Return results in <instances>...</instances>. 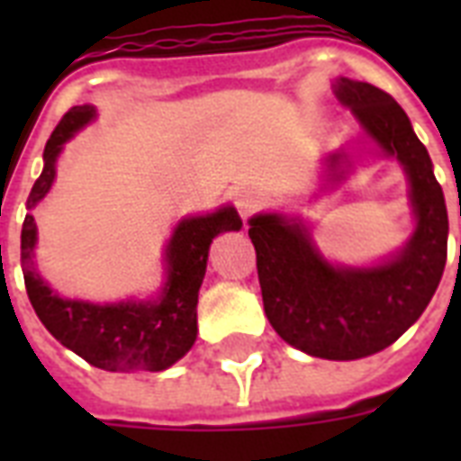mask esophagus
<instances>
[{"mask_svg":"<svg viewBox=\"0 0 461 461\" xmlns=\"http://www.w3.org/2000/svg\"><path fill=\"white\" fill-rule=\"evenodd\" d=\"M263 208V195L256 194V191H241V194L237 195V210L239 215L244 217H251L256 210Z\"/></svg>","mask_w":461,"mask_h":461,"instance_id":"obj_1","label":"esophagus"}]
</instances>
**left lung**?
Segmentation results:
<instances>
[{"label":"left lung","mask_w":461,"mask_h":461,"mask_svg":"<svg viewBox=\"0 0 461 461\" xmlns=\"http://www.w3.org/2000/svg\"><path fill=\"white\" fill-rule=\"evenodd\" d=\"M332 93L373 146L407 174L414 231L400 251L373 266L325 258L299 215L258 212L249 220L263 306L275 332L308 357L354 361L400 339L436 294L447 260V208L433 162L407 112L371 83L335 78ZM354 158L322 159V188L347 179Z\"/></svg>","instance_id":"obj_1"}]
</instances>
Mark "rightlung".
<instances>
[{
  "mask_svg": "<svg viewBox=\"0 0 461 461\" xmlns=\"http://www.w3.org/2000/svg\"><path fill=\"white\" fill-rule=\"evenodd\" d=\"M97 117L93 104H78L61 117L47 140L45 167L28 195V215L21 230V267L25 292L40 322L67 349L90 366L112 373L165 371L194 347L198 335V289L208 267L212 239L222 231L241 230L234 205H222L208 215H188L174 227L165 246V285L155 299H126L117 303H93L67 299L54 292L35 267L38 227L31 210L57 179V159L68 140Z\"/></svg>",
  "mask_w": 461,
  "mask_h": 461,
  "instance_id": "right-lung-1",
  "label": "right lung"
}]
</instances>
